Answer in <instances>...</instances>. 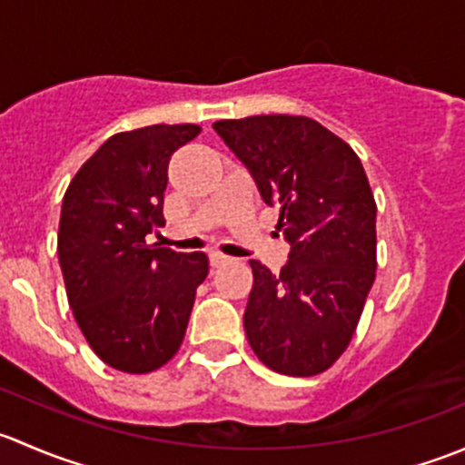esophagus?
<instances>
[{"label": "esophagus", "mask_w": 465, "mask_h": 465, "mask_svg": "<svg viewBox=\"0 0 465 465\" xmlns=\"http://www.w3.org/2000/svg\"><path fill=\"white\" fill-rule=\"evenodd\" d=\"M209 261H211V267H220V265H224V262L229 261V256L220 254V252H211Z\"/></svg>", "instance_id": "obj_1"}]
</instances>
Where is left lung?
Masks as SVG:
<instances>
[{"label":"left lung","instance_id":"1","mask_svg":"<svg viewBox=\"0 0 465 465\" xmlns=\"http://www.w3.org/2000/svg\"><path fill=\"white\" fill-rule=\"evenodd\" d=\"M213 130L265 204H279L276 229L290 242L279 274L250 261L252 351L276 373L317 376L346 351L376 279V200L362 162L308 116L224 119Z\"/></svg>","mask_w":465,"mask_h":465}]
</instances>
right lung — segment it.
<instances>
[{"label": "right lung", "instance_id": "1", "mask_svg": "<svg viewBox=\"0 0 465 465\" xmlns=\"http://www.w3.org/2000/svg\"><path fill=\"white\" fill-rule=\"evenodd\" d=\"M200 125H148L107 139L74 175L60 211L58 259L69 306L94 353L125 373H150L180 351L204 252L148 245L163 227L171 154Z\"/></svg>", "mask_w": 465, "mask_h": 465}]
</instances>
